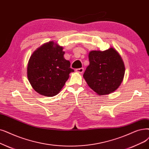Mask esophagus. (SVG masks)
Masks as SVG:
<instances>
[{"mask_svg":"<svg viewBox=\"0 0 149 149\" xmlns=\"http://www.w3.org/2000/svg\"><path fill=\"white\" fill-rule=\"evenodd\" d=\"M75 70H76V72H79V73H82V72H83L84 69H83V68H81L77 69Z\"/></svg>","mask_w":149,"mask_h":149,"instance_id":"obj_1","label":"esophagus"}]
</instances>
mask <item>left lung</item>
I'll return each instance as SVG.
<instances>
[{"label":"left lung","instance_id":"obj_1","mask_svg":"<svg viewBox=\"0 0 149 149\" xmlns=\"http://www.w3.org/2000/svg\"><path fill=\"white\" fill-rule=\"evenodd\" d=\"M89 65L83 74L88 86L98 95L110 94L117 89L124 79L125 66L114 48L89 53Z\"/></svg>","mask_w":149,"mask_h":149}]
</instances>
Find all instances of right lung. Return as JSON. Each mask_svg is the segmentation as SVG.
<instances>
[{"instance_id":"add662e5","label":"right lung","mask_w":149,"mask_h":149,"mask_svg":"<svg viewBox=\"0 0 149 149\" xmlns=\"http://www.w3.org/2000/svg\"><path fill=\"white\" fill-rule=\"evenodd\" d=\"M63 47L50 41L38 48L30 58L27 77L35 91L52 97L57 95L74 70L64 58Z\"/></svg>"}]
</instances>
